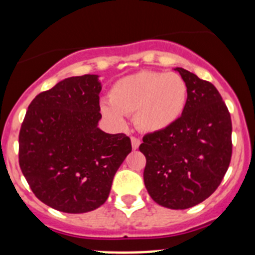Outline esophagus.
Listing matches in <instances>:
<instances>
[{
	"label": "esophagus",
	"mask_w": 255,
	"mask_h": 255,
	"mask_svg": "<svg viewBox=\"0 0 255 255\" xmlns=\"http://www.w3.org/2000/svg\"><path fill=\"white\" fill-rule=\"evenodd\" d=\"M141 145V140L137 137H131V146H132V149H137L138 146Z\"/></svg>",
	"instance_id": "34e87169"
}]
</instances>
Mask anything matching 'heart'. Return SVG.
Returning <instances> with one entry per match:
<instances>
[{
	"label": "heart",
	"mask_w": 255,
	"mask_h": 255,
	"mask_svg": "<svg viewBox=\"0 0 255 255\" xmlns=\"http://www.w3.org/2000/svg\"><path fill=\"white\" fill-rule=\"evenodd\" d=\"M188 101V87L178 73L140 71L113 85L109 102L101 103V113L117 128H127V117L145 132H161L182 118Z\"/></svg>",
	"instance_id": "1"
}]
</instances>
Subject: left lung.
I'll list each match as a JSON object with an SVG mask.
<instances>
[{
    "label": "left lung",
    "mask_w": 255,
    "mask_h": 255,
    "mask_svg": "<svg viewBox=\"0 0 255 255\" xmlns=\"http://www.w3.org/2000/svg\"><path fill=\"white\" fill-rule=\"evenodd\" d=\"M188 101L182 118L143 136V182L152 200L173 210L203 203L224 179L232 156V123L216 87L182 67Z\"/></svg>",
    "instance_id": "1"
}]
</instances>
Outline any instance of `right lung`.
<instances>
[{
	"mask_svg": "<svg viewBox=\"0 0 255 255\" xmlns=\"http://www.w3.org/2000/svg\"><path fill=\"white\" fill-rule=\"evenodd\" d=\"M98 75L65 78L38 94L19 132V166L36 198L67 214L103 205L113 178L131 152L125 133H107Z\"/></svg>",
	"mask_w": 255,
	"mask_h": 255,
	"instance_id": "1",
	"label": "right lung"
}]
</instances>
